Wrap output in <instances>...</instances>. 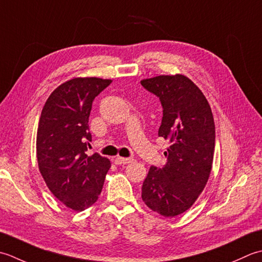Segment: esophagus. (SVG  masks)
Segmentation results:
<instances>
[{
  "instance_id": "esophagus-1",
  "label": "esophagus",
  "mask_w": 262,
  "mask_h": 262,
  "mask_svg": "<svg viewBox=\"0 0 262 262\" xmlns=\"http://www.w3.org/2000/svg\"><path fill=\"white\" fill-rule=\"evenodd\" d=\"M133 161L132 158H125V157H116L114 162L116 165H122V164H129Z\"/></svg>"
}]
</instances>
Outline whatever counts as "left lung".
Here are the masks:
<instances>
[{
    "mask_svg": "<svg viewBox=\"0 0 262 262\" xmlns=\"http://www.w3.org/2000/svg\"><path fill=\"white\" fill-rule=\"evenodd\" d=\"M161 99L163 120L158 136L170 141L163 168L151 166L141 198L164 217L181 215L192 207L210 176L215 151V123L210 105L198 86L183 74L141 80Z\"/></svg>",
    "mask_w": 262,
    "mask_h": 262,
    "instance_id": "1",
    "label": "left lung"
}]
</instances>
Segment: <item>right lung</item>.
Listing matches in <instances>:
<instances>
[{"instance_id": "1", "label": "right lung", "mask_w": 262, "mask_h": 262, "mask_svg": "<svg viewBox=\"0 0 262 262\" xmlns=\"http://www.w3.org/2000/svg\"><path fill=\"white\" fill-rule=\"evenodd\" d=\"M111 82L96 77L68 80L50 95L40 114L36 139L39 172L53 195L74 211L97 201L111 167L108 158L86 154L93 101Z\"/></svg>"}]
</instances>
